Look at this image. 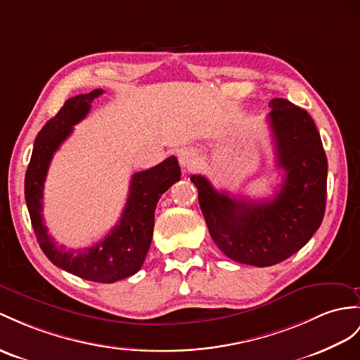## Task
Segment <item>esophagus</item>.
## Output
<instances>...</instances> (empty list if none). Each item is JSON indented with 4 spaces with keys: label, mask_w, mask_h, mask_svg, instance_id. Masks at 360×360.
<instances>
[{
    "label": "esophagus",
    "mask_w": 360,
    "mask_h": 360,
    "mask_svg": "<svg viewBox=\"0 0 360 360\" xmlns=\"http://www.w3.org/2000/svg\"><path fill=\"white\" fill-rule=\"evenodd\" d=\"M179 162H180V166H181L183 169H188L189 171V169H192L197 165L198 157H197V154L194 151L185 150V151H181L179 154Z\"/></svg>",
    "instance_id": "1"
}]
</instances>
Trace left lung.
Segmentation results:
<instances>
[{"mask_svg": "<svg viewBox=\"0 0 360 360\" xmlns=\"http://www.w3.org/2000/svg\"><path fill=\"white\" fill-rule=\"evenodd\" d=\"M269 107L276 166L285 172L274 198H232L203 175L191 177L218 249L257 267L278 264L305 246L319 229L327 200V155L310 114L281 98Z\"/></svg>", "mask_w": 360, "mask_h": 360, "instance_id": "8db88e82", "label": "left lung"}]
</instances>
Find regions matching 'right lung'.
<instances>
[{
    "label": "right lung",
    "mask_w": 360,
    "mask_h": 360,
    "mask_svg": "<svg viewBox=\"0 0 360 360\" xmlns=\"http://www.w3.org/2000/svg\"><path fill=\"white\" fill-rule=\"evenodd\" d=\"M102 93L103 90L98 89L65 101L56 116L42 127L34 139L25 172L24 194L34 235L46 257L55 266L79 278L111 284L134 275L142 267L153 240L155 206L163 192L180 180V166L171 155L154 168L133 174L120 220L98 244L86 249L56 246L42 220L44 181L53 154L73 133V127L89 114L91 102Z\"/></svg>",
    "instance_id": "add662e5"
}]
</instances>
